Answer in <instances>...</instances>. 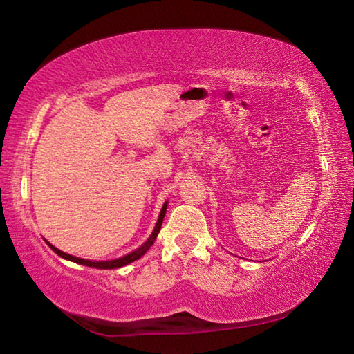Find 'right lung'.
<instances>
[{
	"label": "right lung",
	"instance_id": "obj_1",
	"mask_svg": "<svg viewBox=\"0 0 354 354\" xmlns=\"http://www.w3.org/2000/svg\"><path fill=\"white\" fill-rule=\"evenodd\" d=\"M165 211H167V203H165V205L162 206V211H160V214H159L158 223H156V227H154L153 234L149 236L148 241H147L145 243H143L140 248H137L136 251H133V253H129V254H127V256L120 257V259H113V261H103V262L87 261V259H81V257H75V256H71V254L64 253V251H61V250L55 248V247H53V245H50V243H48V245H50L51 250L55 251L56 254H59V256H61V257H64V259L73 261V262H76V263H81V266L93 267V268H103V270H107V268H120V267H123V266H128V263L134 262V261H137V259H140V257H142L143 254H145L147 251L149 250V247H151V245L154 243L156 237H158V234H159V231H160V226H162V220H164V217H165Z\"/></svg>",
	"mask_w": 354,
	"mask_h": 354
}]
</instances>
